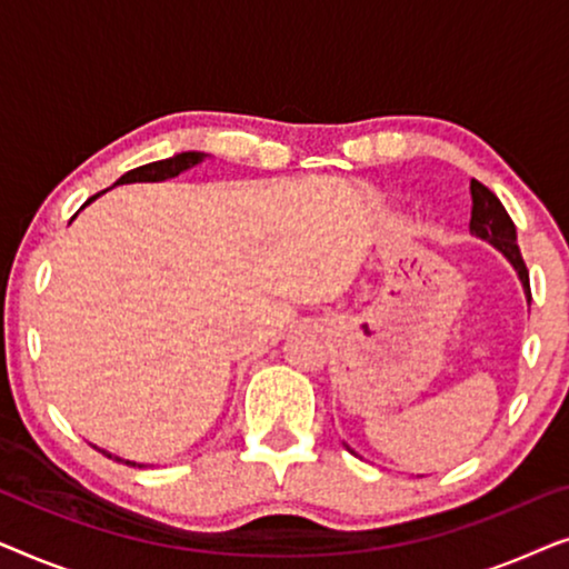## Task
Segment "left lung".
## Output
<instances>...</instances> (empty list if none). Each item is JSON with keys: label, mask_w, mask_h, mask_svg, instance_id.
Segmentation results:
<instances>
[{"label": "left lung", "mask_w": 569, "mask_h": 569, "mask_svg": "<svg viewBox=\"0 0 569 569\" xmlns=\"http://www.w3.org/2000/svg\"><path fill=\"white\" fill-rule=\"evenodd\" d=\"M471 232L477 238H485L495 248L508 256V261L516 267L520 282H523L528 300H531V284H528V269L523 256H520L518 240H516V224H512L510 214L505 212L500 199L487 189L485 183L473 181L471 178Z\"/></svg>", "instance_id": "obj_1"}]
</instances>
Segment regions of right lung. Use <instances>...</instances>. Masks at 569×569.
<instances>
[{"label": "right lung", "mask_w": 569, "mask_h": 569, "mask_svg": "<svg viewBox=\"0 0 569 569\" xmlns=\"http://www.w3.org/2000/svg\"><path fill=\"white\" fill-rule=\"evenodd\" d=\"M201 158H204V154H201V152H181V154H173V158H168V160L150 162V166H139L134 170H129V173H123L119 181H116V186L137 183V181H166V178H173L178 173H183V170L193 168V166H197V162H201ZM100 193H106V191H100ZM100 193H96V197H90L88 201H84V204H90L92 199L100 197ZM106 456L113 458L111 453H106ZM119 461H121V458H119ZM123 463H127V466H139V469H142V463H131V461H123Z\"/></svg>", "instance_id": "obj_1"}]
</instances>
